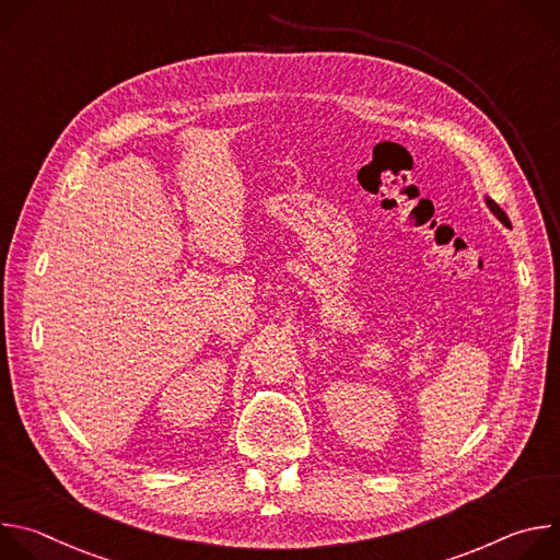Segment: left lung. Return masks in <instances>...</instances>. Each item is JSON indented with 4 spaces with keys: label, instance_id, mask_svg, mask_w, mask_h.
I'll return each instance as SVG.
<instances>
[{
    "label": "left lung",
    "instance_id": "left-lung-1",
    "mask_svg": "<svg viewBox=\"0 0 560 560\" xmlns=\"http://www.w3.org/2000/svg\"><path fill=\"white\" fill-rule=\"evenodd\" d=\"M486 203H488V208L494 212V217L503 223V225H508V228H512V223H510V217L501 210V206L494 201V199H490V197H486Z\"/></svg>",
    "mask_w": 560,
    "mask_h": 560
}]
</instances>
